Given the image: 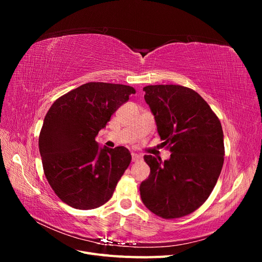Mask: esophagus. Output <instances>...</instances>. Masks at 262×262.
<instances>
[{
  "instance_id": "1",
  "label": "esophagus",
  "mask_w": 262,
  "mask_h": 262,
  "mask_svg": "<svg viewBox=\"0 0 262 262\" xmlns=\"http://www.w3.org/2000/svg\"><path fill=\"white\" fill-rule=\"evenodd\" d=\"M141 160H142V156L141 155L136 154V153L132 154V162H140Z\"/></svg>"
}]
</instances>
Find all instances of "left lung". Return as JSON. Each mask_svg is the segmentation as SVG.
<instances>
[{
    "instance_id": "obj_1",
    "label": "left lung",
    "mask_w": 262,
    "mask_h": 262,
    "mask_svg": "<svg viewBox=\"0 0 262 262\" xmlns=\"http://www.w3.org/2000/svg\"><path fill=\"white\" fill-rule=\"evenodd\" d=\"M143 91L158 134L171 154L164 163L152 155L144 156L150 173L140 186L141 199L157 216H186L208 200L223 167L225 148L220 119L188 87L148 85Z\"/></svg>"
}]
</instances>
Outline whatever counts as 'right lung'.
Segmentation results:
<instances>
[{"label": "right lung", "mask_w": 262, "mask_h": 262, "mask_svg": "<svg viewBox=\"0 0 262 262\" xmlns=\"http://www.w3.org/2000/svg\"><path fill=\"white\" fill-rule=\"evenodd\" d=\"M131 94L132 86L90 82L59 97L47 113L39 134L43 172L70 207L105 204L130 165L128 148H99L95 138Z\"/></svg>", "instance_id": "1"}]
</instances>
